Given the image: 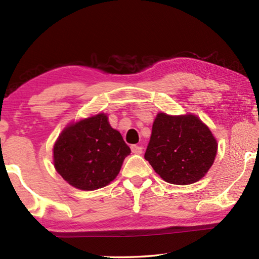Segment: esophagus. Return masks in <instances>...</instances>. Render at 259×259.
<instances>
[{
	"label": "esophagus",
	"mask_w": 259,
	"mask_h": 259,
	"mask_svg": "<svg viewBox=\"0 0 259 259\" xmlns=\"http://www.w3.org/2000/svg\"><path fill=\"white\" fill-rule=\"evenodd\" d=\"M130 148H131V151H133V153H135V155H141L142 153V148L138 145H131Z\"/></svg>",
	"instance_id": "1"
}]
</instances>
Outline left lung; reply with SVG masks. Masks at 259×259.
Returning <instances> with one entry per match:
<instances>
[{
    "label": "left lung",
    "mask_w": 259,
    "mask_h": 259,
    "mask_svg": "<svg viewBox=\"0 0 259 259\" xmlns=\"http://www.w3.org/2000/svg\"><path fill=\"white\" fill-rule=\"evenodd\" d=\"M217 148L210 129L196 114L159 112L145 159L167 183L190 185L205 177L216 158Z\"/></svg>",
    "instance_id": "left-lung-1"
}]
</instances>
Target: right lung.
Returning a JSON list of instances; mask_svg holds the SVG:
<instances>
[{"instance_id": "add662e5", "label": "right lung", "mask_w": 259, "mask_h": 259, "mask_svg": "<svg viewBox=\"0 0 259 259\" xmlns=\"http://www.w3.org/2000/svg\"><path fill=\"white\" fill-rule=\"evenodd\" d=\"M130 148L106 113L68 124L53 146L58 174L74 188L96 190L117 177Z\"/></svg>"}]
</instances>
